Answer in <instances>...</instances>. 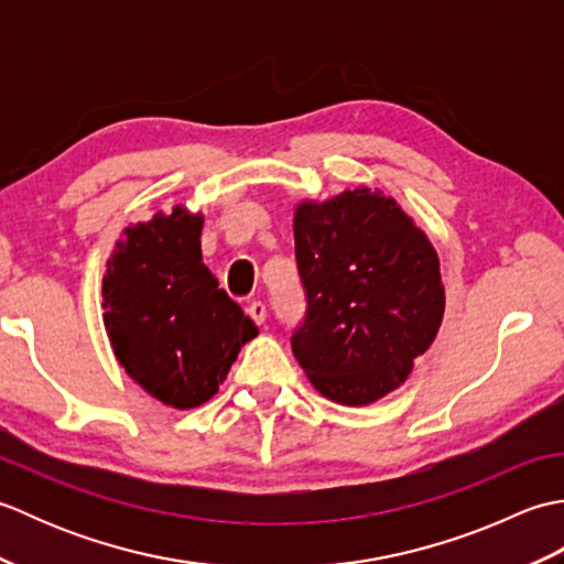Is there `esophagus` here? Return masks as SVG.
I'll list each match as a JSON object with an SVG mask.
<instances>
[{
  "instance_id": "obj_1",
  "label": "esophagus",
  "mask_w": 564,
  "mask_h": 564,
  "mask_svg": "<svg viewBox=\"0 0 564 564\" xmlns=\"http://www.w3.org/2000/svg\"><path fill=\"white\" fill-rule=\"evenodd\" d=\"M247 315H249L251 322H254V325H263V319H267V305L259 303V301L249 303L247 305Z\"/></svg>"
}]
</instances>
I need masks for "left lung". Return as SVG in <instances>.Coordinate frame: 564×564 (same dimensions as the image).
<instances>
[{"label": "left lung", "instance_id": "8db88e82", "mask_svg": "<svg viewBox=\"0 0 564 564\" xmlns=\"http://www.w3.org/2000/svg\"><path fill=\"white\" fill-rule=\"evenodd\" d=\"M305 317L291 346L317 392L370 404L412 373L446 307L436 249L394 198L354 188L295 210Z\"/></svg>", "mask_w": 564, "mask_h": 564}]
</instances>
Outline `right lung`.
Masks as SVG:
<instances>
[{
	"label": "right lung",
	"mask_w": 564,
	"mask_h": 564,
	"mask_svg": "<svg viewBox=\"0 0 564 564\" xmlns=\"http://www.w3.org/2000/svg\"><path fill=\"white\" fill-rule=\"evenodd\" d=\"M200 230L203 215L184 206L130 225L104 275V327L118 364L174 410L208 402L259 334L203 263Z\"/></svg>",
	"instance_id": "obj_1"
}]
</instances>
